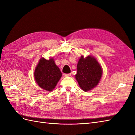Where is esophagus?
I'll use <instances>...</instances> for the list:
<instances>
[{"mask_svg":"<svg viewBox=\"0 0 135 135\" xmlns=\"http://www.w3.org/2000/svg\"><path fill=\"white\" fill-rule=\"evenodd\" d=\"M64 75L65 76H70L71 75V74H64Z\"/></svg>","mask_w":135,"mask_h":135,"instance_id":"obj_1","label":"esophagus"}]
</instances>
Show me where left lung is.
<instances>
[{"label": "left lung", "mask_w": 135, "mask_h": 135, "mask_svg": "<svg viewBox=\"0 0 135 135\" xmlns=\"http://www.w3.org/2000/svg\"><path fill=\"white\" fill-rule=\"evenodd\" d=\"M102 75V67L94 57H81L77 65L75 78L82 90L87 91L96 86Z\"/></svg>", "instance_id": "obj_1"}]
</instances>
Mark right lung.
<instances>
[{
  "label": "right lung",
  "instance_id": "right-lung-1",
  "mask_svg": "<svg viewBox=\"0 0 135 135\" xmlns=\"http://www.w3.org/2000/svg\"><path fill=\"white\" fill-rule=\"evenodd\" d=\"M34 76L40 87L46 90L51 91L61 78L62 74L53 59L47 60L42 58L35 68Z\"/></svg>",
  "mask_w": 135,
  "mask_h": 135
}]
</instances>
